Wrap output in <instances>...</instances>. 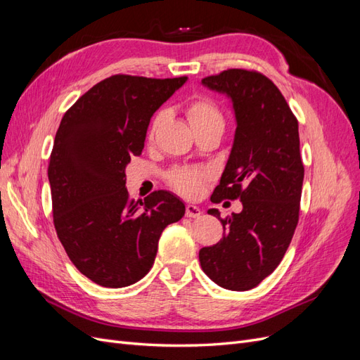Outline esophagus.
Instances as JSON below:
<instances>
[{
    "label": "esophagus",
    "instance_id": "esophagus-1",
    "mask_svg": "<svg viewBox=\"0 0 360 360\" xmlns=\"http://www.w3.org/2000/svg\"><path fill=\"white\" fill-rule=\"evenodd\" d=\"M186 216H188V217H200V216H201V210L198 209L197 205L188 204V205H186Z\"/></svg>",
    "mask_w": 360,
    "mask_h": 360
}]
</instances>
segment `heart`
Masks as SVG:
<instances>
[{"label": "heart", "instance_id": "b5f03b06", "mask_svg": "<svg viewBox=\"0 0 360 360\" xmlns=\"http://www.w3.org/2000/svg\"><path fill=\"white\" fill-rule=\"evenodd\" d=\"M186 115L193 130H200L209 126H222L224 127V115L221 108L217 106L210 97L197 96L188 103ZM163 117V111H159L153 120H151L148 127V141H151L156 135V130L160 126ZM210 174L202 168H176L168 174V183L179 193L188 198L200 197L204 183L209 180Z\"/></svg>", "mask_w": 360, "mask_h": 360}]
</instances>
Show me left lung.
Here are the masks:
<instances>
[{"label": "left lung", "instance_id": "left-lung-1", "mask_svg": "<svg viewBox=\"0 0 360 360\" xmlns=\"http://www.w3.org/2000/svg\"><path fill=\"white\" fill-rule=\"evenodd\" d=\"M205 86L231 97L236 136L213 202L240 200L243 210L221 217L225 236L200 250L204 274L217 285L246 291L284 258L299 222L303 184L299 123L266 75L228 69L205 76Z\"/></svg>", "mask_w": 360, "mask_h": 360}]
</instances>
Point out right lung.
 <instances>
[{
    "label": "right lung",
    "instance_id": "obj_1",
    "mask_svg": "<svg viewBox=\"0 0 360 360\" xmlns=\"http://www.w3.org/2000/svg\"><path fill=\"white\" fill-rule=\"evenodd\" d=\"M186 79L112 75L63 115L48 165L53 225L75 267L97 285L143 279L162 231L184 216L167 191L130 198L124 169L144 148L151 115Z\"/></svg>",
    "mask_w": 360,
    "mask_h": 360
}]
</instances>
